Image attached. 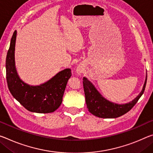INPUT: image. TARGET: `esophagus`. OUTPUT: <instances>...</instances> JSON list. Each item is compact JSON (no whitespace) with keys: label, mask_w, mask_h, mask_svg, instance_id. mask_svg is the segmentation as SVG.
I'll list each match as a JSON object with an SVG mask.
<instances>
[{"label":"esophagus","mask_w":153,"mask_h":153,"mask_svg":"<svg viewBox=\"0 0 153 153\" xmlns=\"http://www.w3.org/2000/svg\"><path fill=\"white\" fill-rule=\"evenodd\" d=\"M77 74H81V73H82V69H81V68L77 67Z\"/></svg>","instance_id":"34e87169"}]
</instances>
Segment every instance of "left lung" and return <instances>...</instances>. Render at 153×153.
Masks as SVG:
<instances>
[{
    "label": "left lung",
    "mask_w": 153,
    "mask_h": 153,
    "mask_svg": "<svg viewBox=\"0 0 153 153\" xmlns=\"http://www.w3.org/2000/svg\"><path fill=\"white\" fill-rule=\"evenodd\" d=\"M147 76L142 91L132 101L119 105L108 101L99 93L93 84L86 77H83V86L87 108L92 114L103 118H114L123 116L135 105L143 94L146 87Z\"/></svg>",
    "instance_id": "8db88e82"
}]
</instances>
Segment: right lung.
Here are the masks:
<instances>
[{"mask_svg":"<svg viewBox=\"0 0 153 153\" xmlns=\"http://www.w3.org/2000/svg\"><path fill=\"white\" fill-rule=\"evenodd\" d=\"M17 31H14L6 58L7 86L14 98L26 110L36 113H50L60 107L70 69L60 71L50 80L39 86H30L19 77L15 65V45Z\"/></svg>","mask_w":153,"mask_h":153,"instance_id":"right-lung-1","label":"right lung"}]
</instances>
